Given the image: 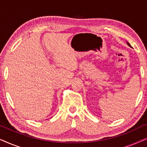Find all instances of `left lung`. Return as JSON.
I'll list each match as a JSON object with an SVG mask.
<instances>
[{"label":"left lung","mask_w":147,"mask_h":147,"mask_svg":"<svg viewBox=\"0 0 147 147\" xmlns=\"http://www.w3.org/2000/svg\"><path fill=\"white\" fill-rule=\"evenodd\" d=\"M127 44H128V45H129V46H130V47H131V46H130V44H129V43H127Z\"/></svg>","instance_id":"1"}]
</instances>
